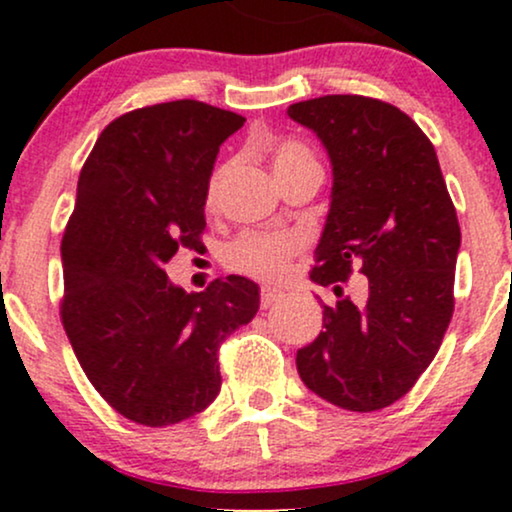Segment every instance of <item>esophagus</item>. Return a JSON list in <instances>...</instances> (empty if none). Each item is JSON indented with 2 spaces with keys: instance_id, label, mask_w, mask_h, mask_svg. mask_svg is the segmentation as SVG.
<instances>
[{
  "instance_id": "esophagus-1",
  "label": "esophagus",
  "mask_w": 512,
  "mask_h": 512,
  "mask_svg": "<svg viewBox=\"0 0 512 512\" xmlns=\"http://www.w3.org/2000/svg\"><path fill=\"white\" fill-rule=\"evenodd\" d=\"M279 298H281V291L272 289V286H264L262 293H260V303H262V308H269V305H274L276 301H279Z\"/></svg>"
}]
</instances>
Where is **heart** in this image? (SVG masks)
<instances>
[{
  "label": "heart",
  "instance_id": "1",
  "mask_svg": "<svg viewBox=\"0 0 512 512\" xmlns=\"http://www.w3.org/2000/svg\"><path fill=\"white\" fill-rule=\"evenodd\" d=\"M317 163V158L308 146L296 142V139H281L272 149V168L274 175H284L289 170ZM228 175V163H219L211 170L204 190V202L207 207H216L221 195L223 180ZM301 238L291 233H274V231H245L223 250V264L231 272L250 276V279L274 281L281 279L289 269V262L301 252Z\"/></svg>",
  "mask_w": 512,
  "mask_h": 512
}]
</instances>
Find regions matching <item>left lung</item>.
Here are the masks:
<instances>
[{"instance_id":"obj_1","label":"left lung","mask_w":512,"mask_h":512,"mask_svg":"<svg viewBox=\"0 0 512 512\" xmlns=\"http://www.w3.org/2000/svg\"><path fill=\"white\" fill-rule=\"evenodd\" d=\"M289 115L320 137L334 185L310 279L368 276L361 305L339 298L298 349L301 380L349 411L390 407L436 358L455 310L460 223L431 139L407 113L368 96H322Z\"/></svg>"}]
</instances>
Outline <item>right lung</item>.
I'll return each instance as SVG.
<instances>
[{
  "instance_id": "1",
  "label": "right lung",
  "mask_w": 512,
  "mask_h": 512,
  "mask_svg": "<svg viewBox=\"0 0 512 512\" xmlns=\"http://www.w3.org/2000/svg\"><path fill=\"white\" fill-rule=\"evenodd\" d=\"M245 117L202 101L115 117L88 154L62 236L60 317L86 378L117 414L161 428L221 390L219 346L260 308L245 276L185 293L166 276L199 248L219 146Z\"/></svg>"
}]
</instances>
